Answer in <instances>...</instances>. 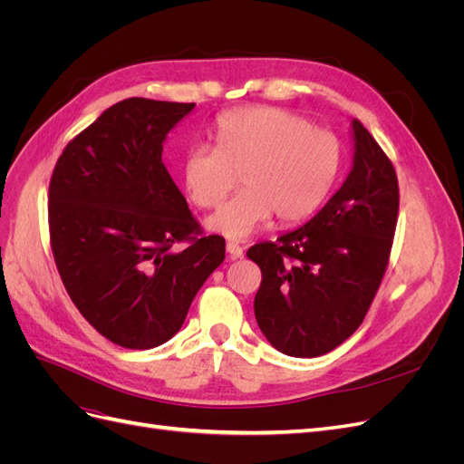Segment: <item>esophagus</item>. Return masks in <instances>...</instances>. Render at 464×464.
Here are the masks:
<instances>
[{"instance_id":"obj_1","label":"esophagus","mask_w":464,"mask_h":464,"mask_svg":"<svg viewBox=\"0 0 464 464\" xmlns=\"http://www.w3.org/2000/svg\"><path fill=\"white\" fill-rule=\"evenodd\" d=\"M227 254L230 256V259H242L244 257V249L237 246V244H234V242H228L227 244Z\"/></svg>"}]
</instances>
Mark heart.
I'll return each instance as SVG.
<instances>
[{"mask_svg": "<svg viewBox=\"0 0 464 464\" xmlns=\"http://www.w3.org/2000/svg\"><path fill=\"white\" fill-rule=\"evenodd\" d=\"M217 149L193 145L181 159V181L203 208L218 205L242 172L244 189L207 217V230L246 240L271 215L280 224L312 217L339 174L341 147L329 133L286 110L256 106L222 114Z\"/></svg>", "mask_w": 464, "mask_h": 464, "instance_id": "obj_1", "label": "heart"}]
</instances>
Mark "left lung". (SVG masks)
Instances as JSON below:
<instances>
[{
  "instance_id": "1",
  "label": "left lung",
  "mask_w": 464,
  "mask_h": 464,
  "mask_svg": "<svg viewBox=\"0 0 464 464\" xmlns=\"http://www.w3.org/2000/svg\"><path fill=\"white\" fill-rule=\"evenodd\" d=\"M353 168L304 227L247 249L263 280L254 310L278 353L315 358L344 343L382 285L399 213L397 174L358 120Z\"/></svg>"
}]
</instances>
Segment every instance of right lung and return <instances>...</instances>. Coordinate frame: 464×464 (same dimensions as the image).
Listing matches in <instances>:
<instances>
[{"label": "right lung", "instance_id": "1", "mask_svg": "<svg viewBox=\"0 0 464 464\" xmlns=\"http://www.w3.org/2000/svg\"><path fill=\"white\" fill-rule=\"evenodd\" d=\"M195 104L128 98L65 147L50 181V240L77 310L123 348H154L184 325L224 237H195L162 145ZM176 241H189L181 252Z\"/></svg>", "mask_w": 464, "mask_h": 464}]
</instances>
